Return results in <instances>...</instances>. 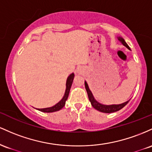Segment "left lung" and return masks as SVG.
Masks as SVG:
<instances>
[{"mask_svg": "<svg viewBox=\"0 0 152 152\" xmlns=\"http://www.w3.org/2000/svg\"><path fill=\"white\" fill-rule=\"evenodd\" d=\"M118 39L119 42H121L123 45L125 46V47H127L129 49H130V47H129V45H128L126 42H125V40H124L122 37H118ZM85 89L87 90V93H88V98H89L90 103H91L92 106H93L95 109L98 110V111L103 112V113H113V112H116L118 110H121V109L124 108V107L128 103H129V100H128V101L125 102V103L118 104V105H103V104L99 103V102L97 101V100L94 98V97H93V93H92V92L90 91L89 87H88V85L86 81H85Z\"/></svg>", "mask_w": 152, "mask_h": 152, "instance_id": "obj_1", "label": "left lung"}]
</instances>
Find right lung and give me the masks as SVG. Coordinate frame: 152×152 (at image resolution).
<instances>
[{
  "instance_id": "obj_1",
  "label": "right lung",
  "mask_w": 152,
  "mask_h": 152,
  "mask_svg": "<svg viewBox=\"0 0 152 152\" xmlns=\"http://www.w3.org/2000/svg\"><path fill=\"white\" fill-rule=\"evenodd\" d=\"M74 77L75 74L74 73H72V74L69 75V76L67 77V82H66L65 93H64V96H63L62 99L59 102V103H57L56 105H54V106L50 107V108H41L38 109V110H40V111L44 112V113H52V112L57 111V110H59L60 109H62L63 107L64 106V105H65L66 100H67L68 95H69V90H70L72 84L73 80H74Z\"/></svg>"
}]
</instances>
